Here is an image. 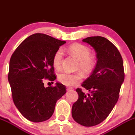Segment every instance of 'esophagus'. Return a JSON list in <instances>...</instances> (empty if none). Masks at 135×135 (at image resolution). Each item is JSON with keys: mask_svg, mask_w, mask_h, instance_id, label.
<instances>
[{"mask_svg": "<svg viewBox=\"0 0 135 135\" xmlns=\"http://www.w3.org/2000/svg\"><path fill=\"white\" fill-rule=\"evenodd\" d=\"M73 90V88H72L68 87L67 88H66V90H67V91H70V90Z\"/></svg>", "mask_w": 135, "mask_h": 135, "instance_id": "obj_1", "label": "esophagus"}]
</instances>
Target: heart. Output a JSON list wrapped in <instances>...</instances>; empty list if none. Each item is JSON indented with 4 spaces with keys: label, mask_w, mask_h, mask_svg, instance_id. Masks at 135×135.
<instances>
[{
    "label": "heart",
    "mask_w": 135,
    "mask_h": 135,
    "mask_svg": "<svg viewBox=\"0 0 135 135\" xmlns=\"http://www.w3.org/2000/svg\"><path fill=\"white\" fill-rule=\"evenodd\" d=\"M70 54L78 60V68L84 73H90L94 69L95 65V58L90 53V49L87 46L80 44H74L69 47ZM63 53L61 49H59L55 53L53 57V64L57 69L61 67ZM82 78L80 73H70L63 71L58 75V80L62 84L71 86L79 82Z\"/></svg>",
    "instance_id": "b5f03b06"
}]
</instances>
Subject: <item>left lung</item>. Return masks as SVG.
<instances>
[{
  "mask_svg": "<svg viewBox=\"0 0 135 135\" xmlns=\"http://www.w3.org/2000/svg\"><path fill=\"white\" fill-rule=\"evenodd\" d=\"M82 41L94 48L98 61L91 75L82 84L90 94L76 90L78 99L73 105L72 116L80 125L92 127L104 121L117 102L125 78L123 61L117 48L105 37H88Z\"/></svg>",
  "mask_w": 135,
  "mask_h": 135,
  "instance_id": "obj_1",
  "label": "left lung"
}]
</instances>
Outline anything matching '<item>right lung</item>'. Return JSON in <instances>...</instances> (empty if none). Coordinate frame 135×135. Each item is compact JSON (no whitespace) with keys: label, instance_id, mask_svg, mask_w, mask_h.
Here are the masks:
<instances>
[{"label":"right lung","instance_id":"1","mask_svg":"<svg viewBox=\"0 0 135 135\" xmlns=\"http://www.w3.org/2000/svg\"><path fill=\"white\" fill-rule=\"evenodd\" d=\"M65 43L48 35L34 33L20 44L10 58L8 79L13 102L29 121L49 119L57 101L66 93V86L62 84L45 88L44 83L45 79H56L53 57Z\"/></svg>","mask_w":135,"mask_h":135}]
</instances>
